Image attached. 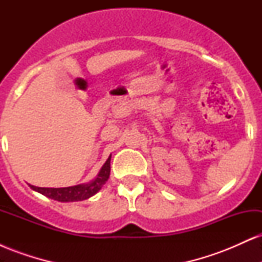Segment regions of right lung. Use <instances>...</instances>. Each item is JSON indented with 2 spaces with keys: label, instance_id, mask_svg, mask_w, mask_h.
Returning a JSON list of instances; mask_svg holds the SVG:
<instances>
[{
  "label": "right lung",
  "instance_id": "1",
  "mask_svg": "<svg viewBox=\"0 0 262 262\" xmlns=\"http://www.w3.org/2000/svg\"><path fill=\"white\" fill-rule=\"evenodd\" d=\"M111 173V156L104 162L102 169L98 172L97 177L89 183H82V185L71 186V187L62 188H47V187H37V186H31L32 189L44 194L48 198L59 201V202H77V201H83L87 198L92 197L93 194L97 193L102 188V186L106 183Z\"/></svg>",
  "mask_w": 262,
  "mask_h": 262
}]
</instances>
